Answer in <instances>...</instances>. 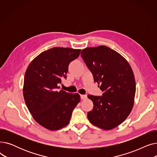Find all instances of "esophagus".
Wrapping results in <instances>:
<instances>
[{
	"mask_svg": "<svg viewBox=\"0 0 157 157\" xmlns=\"http://www.w3.org/2000/svg\"><path fill=\"white\" fill-rule=\"evenodd\" d=\"M81 98L82 100H85L87 98V95H81Z\"/></svg>",
	"mask_w": 157,
	"mask_h": 157,
	"instance_id": "obj_1",
	"label": "esophagus"
}]
</instances>
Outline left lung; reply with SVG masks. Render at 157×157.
Returning a JSON list of instances; mask_svg holds the SVG:
<instances>
[{"instance_id": "left-lung-1", "label": "left lung", "mask_w": 157, "mask_h": 157, "mask_svg": "<svg viewBox=\"0 0 157 157\" xmlns=\"http://www.w3.org/2000/svg\"><path fill=\"white\" fill-rule=\"evenodd\" d=\"M102 96L88 95L94 103L87 117L94 125L111 130L120 125L133 108L136 81L132 70L124 57L105 46L87 48L81 53Z\"/></svg>"}]
</instances>
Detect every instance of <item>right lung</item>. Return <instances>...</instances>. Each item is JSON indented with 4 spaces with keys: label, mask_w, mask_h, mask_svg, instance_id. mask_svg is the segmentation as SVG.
<instances>
[{
    "label": "right lung",
    "mask_w": 157,
    "mask_h": 157,
    "mask_svg": "<svg viewBox=\"0 0 157 157\" xmlns=\"http://www.w3.org/2000/svg\"><path fill=\"white\" fill-rule=\"evenodd\" d=\"M81 49L53 48L39 54L25 74L23 97L32 117L50 130L69 124L73 109L80 101L78 94L59 90L62 78H67L69 63Z\"/></svg>",
    "instance_id": "obj_1"
}]
</instances>
